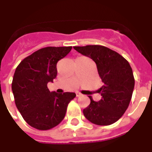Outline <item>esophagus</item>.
Returning <instances> with one entry per match:
<instances>
[{
    "mask_svg": "<svg viewBox=\"0 0 152 152\" xmlns=\"http://www.w3.org/2000/svg\"><path fill=\"white\" fill-rule=\"evenodd\" d=\"M76 97H80V96L82 95V94H80V92H76Z\"/></svg>",
    "mask_w": 152,
    "mask_h": 152,
    "instance_id": "obj_1",
    "label": "esophagus"
}]
</instances>
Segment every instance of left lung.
Wrapping results in <instances>:
<instances>
[{
    "label": "left lung",
    "mask_w": 152,
    "mask_h": 152,
    "mask_svg": "<svg viewBox=\"0 0 152 152\" xmlns=\"http://www.w3.org/2000/svg\"><path fill=\"white\" fill-rule=\"evenodd\" d=\"M75 50L95 62L103 86L98 90L102 99L83 110L93 124L110 125L120 119L129 105L134 88L133 71L127 60L117 52L102 45L74 46Z\"/></svg>",
    "instance_id": "1"
}]
</instances>
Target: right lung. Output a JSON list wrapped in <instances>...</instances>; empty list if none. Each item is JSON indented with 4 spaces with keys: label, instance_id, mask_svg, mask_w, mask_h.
Segmentation results:
<instances>
[{
    "label": "right lung",
    "instance_id": "right-lung-1",
    "mask_svg": "<svg viewBox=\"0 0 152 152\" xmlns=\"http://www.w3.org/2000/svg\"><path fill=\"white\" fill-rule=\"evenodd\" d=\"M72 46L45 47L21 61L15 70L12 91L17 108L24 121L39 130L55 127L65 116L75 93L50 92L47 84L57 76V63Z\"/></svg>",
    "mask_w": 152,
    "mask_h": 152
}]
</instances>
